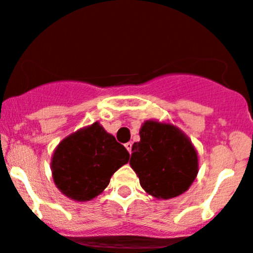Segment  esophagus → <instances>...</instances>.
I'll list each match as a JSON object with an SVG mask.
<instances>
[{
    "label": "esophagus",
    "mask_w": 253,
    "mask_h": 253,
    "mask_svg": "<svg viewBox=\"0 0 253 253\" xmlns=\"http://www.w3.org/2000/svg\"><path fill=\"white\" fill-rule=\"evenodd\" d=\"M125 147H126L127 151H128L129 153H131V152H132V142H127V143L125 144Z\"/></svg>",
    "instance_id": "esophagus-1"
}]
</instances>
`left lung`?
<instances>
[{
  "mask_svg": "<svg viewBox=\"0 0 253 253\" xmlns=\"http://www.w3.org/2000/svg\"><path fill=\"white\" fill-rule=\"evenodd\" d=\"M139 137V142L132 146L129 166L142 188L164 200L186 192L199 168L192 141L178 127L152 120L142 125Z\"/></svg>",
  "mask_w": 253,
  "mask_h": 253,
  "instance_id": "1",
  "label": "left lung"
}]
</instances>
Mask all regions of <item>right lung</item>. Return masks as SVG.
Here are the masks:
<instances>
[{
    "mask_svg": "<svg viewBox=\"0 0 253 253\" xmlns=\"http://www.w3.org/2000/svg\"><path fill=\"white\" fill-rule=\"evenodd\" d=\"M129 153L99 122L65 137L51 157L56 188L75 202H87L104 192L112 174Z\"/></svg>",
    "mask_w": 253,
    "mask_h": 253,
    "instance_id": "obj_1",
    "label": "right lung"
}]
</instances>
